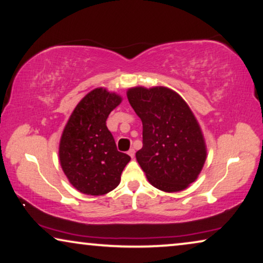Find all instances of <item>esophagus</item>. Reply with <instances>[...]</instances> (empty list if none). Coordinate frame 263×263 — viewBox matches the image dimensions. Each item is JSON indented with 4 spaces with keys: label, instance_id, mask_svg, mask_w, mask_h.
<instances>
[{
    "label": "esophagus",
    "instance_id": "1",
    "mask_svg": "<svg viewBox=\"0 0 263 263\" xmlns=\"http://www.w3.org/2000/svg\"><path fill=\"white\" fill-rule=\"evenodd\" d=\"M128 154H129V157H130V158H134L135 157V149H134V148H130V149L128 151Z\"/></svg>",
    "mask_w": 263,
    "mask_h": 263
}]
</instances>
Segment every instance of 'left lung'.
Segmentation results:
<instances>
[{"label": "left lung", "instance_id": "left-lung-1", "mask_svg": "<svg viewBox=\"0 0 263 263\" xmlns=\"http://www.w3.org/2000/svg\"><path fill=\"white\" fill-rule=\"evenodd\" d=\"M128 101L142 121V148L136 160L148 181L165 192L185 190L206 159L201 129L187 103L165 86L132 87Z\"/></svg>", "mask_w": 263, "mask_h": 263}]
</instances>
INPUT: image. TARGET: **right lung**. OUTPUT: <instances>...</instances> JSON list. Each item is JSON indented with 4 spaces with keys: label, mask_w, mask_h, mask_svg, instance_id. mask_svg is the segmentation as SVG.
<instances>
[{
    "label": "right lung",
    "mask_w": 263,
    "mask_h": 263,
    "mask_svg": "<svg viewBox=\"0 0 263 263\" xmlns=\"http://www.w3.org/2000/svg\"><path fill=\"white\" fill-rule=\"evenodd\" d=\"M121 101L117 93L97 87L79 102L64 128L60 165L72 186L84 195L102 196L116 189L130 161L128 154L117 151L106 127L109 114Z\"/></svg>",
    "instance_id": "1"
}]
</instances>
